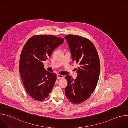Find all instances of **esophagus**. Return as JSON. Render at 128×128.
<instances>
[{
	"label": "esophagus",
	"instance_id": "esophagus-1",
	"mask_svg": "<svg viewBox=\"0 0 128 128\" xmlns=\"http://www.w3.org/2000/svg\"><path fill=\"white\" fill-rule=\"evenodd\" d=\"M64 78V76H63L62 75H60V74H57V78L58 80L60 79H63Z\"/></svg>",
	"mask_w": 128,
	"mask_h": 128
}]
</instances>
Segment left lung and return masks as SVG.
<instances>
[{"label": "left lung", "mask_w": 128, "mask_h": 128, "mask_svg": "<svg viewBox=\"0 0 128 128\" xmlns=\"http://www.w3.org/2000/svg\"><path fill=\"white\" fill-rule=\"evenodd\" d=\"M65 38L73 62L80 65L76 80L66 76L68 85L65 92L70 102L79 104L88 99L96 88L100 72V60L95 46L88 39L74 35H67Z\"/></svg>", "instance_id": "left-lung-1"}]
</instances>
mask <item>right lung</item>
Listing matches in <instances>:
<instances>
[{"label":"right lung","instance_id":"right-lung-1","mask_svg":"<svg viewBox=\"0 0 128 128\" xmlns=\"http://www.w3.org/2000/svg\"><path fill=\"white\" fill-rule=\"evenodd\" d=\"M64 41L54 36L35 35L23 48L19 71L27 93L36 100L43 101L48 98L55 84L56 74L46 71L43 62Z\"/></svg>","mask_w":128,"mask_h":128}]
</instances>
